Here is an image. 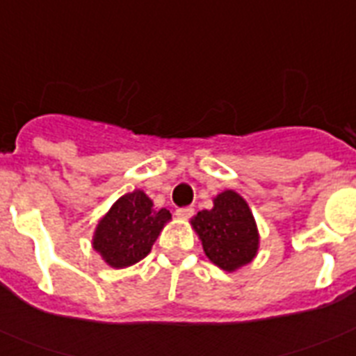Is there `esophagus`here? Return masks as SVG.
<instances>
[{
    "instance_id": "34e87169",
    "label": "esophagus",
    "mask_w": 356,
    "mask_h": 356,
    "mask_svg": "<svg viewBox=\"0 0 356 356\" xmlns=\"http://www.w3.org/2000/svg\"><path fill=\"white\" fill-rule=\"evenodd\" d=\"M193 214H195V209H191V207H181V209H176V216L181 220L191 218Z\"/></svg>"
}]
</instances>
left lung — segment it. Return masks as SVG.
<instances>
[{"instance_id":"obj_1","label":"left lung","mask_w":356,"mask_h":356,"mask_svg":"<svg viewBox=\"0 0 356 356\" xmlns=\"http://www.w3.org/2000/svg\"><path fill=\"white\" fill-rule=\"evenodd\" d=\"M205 257L227 273L238 271L254 260L260 248L257 220L249 204L236 191L225 189L213 198V209L191 218Z\"/></svg>"}]
</instances>
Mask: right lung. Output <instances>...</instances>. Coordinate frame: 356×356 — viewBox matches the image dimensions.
<instances>
[{
    "instance_id": "1",
    "label": "right lung",
    "mask_w": 356,
    "mask_h": 356,
    "mask_svg": "<svg viewBox=\"0 0 356 356\" xmlns=\"http://www.w3.org/2000/svg\"><path fill=\"white\" fill-rule=\"evenodd\" d=\"M171 222V213L156 209L140 189L120 196L98 220L92 234V249L108 267L125 269L151 252L161 229Z\"/></svg>"
}]
</instances>
